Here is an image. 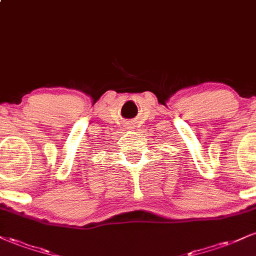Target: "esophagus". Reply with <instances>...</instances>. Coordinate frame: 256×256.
Masks as SVG:
<instances>
[{
    "label": "esophagus",
    "instance_id": "1",
    "mask_svg": "<svg viewBox=\"0 0 256 256\" xmlns=\"http://www.w3.org/2000/svg\"><path fill=\"white\" fill-rule=\"evenodd\" d=\"M134 122H128V128H134Z\"/></svg>",
    "mask_w": 256,
    "mask_h": 256
}]
</instances>
